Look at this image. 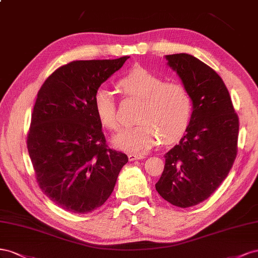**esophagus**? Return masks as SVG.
Listing matches in <instances>:
<instances>
[{
    "instance_id": "obj_1",
    "label": "esophagus",
    "mask_w": 258,
    "mask_h": 258,
    "mask_svg": "<svg viewBox=\"0 0 258 258\" xmlns=\"http://www.w3.org/2000/svg\"><path fill=\"white\" fill-rule=\"evenodd\" d=\"M144 154H138V153H131L128 154V160L130 161H136V160H141L144 159Z\"/></svg>"
}]
</instances>
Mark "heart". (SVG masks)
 I'll use <instances>...</instances> for the list:
<instances>
[{"label": "heart", "instance_id": "1", "mask_svg": "<svg viewBox=\"0 0 258 258\" xmlns=\"http://www.w3.org/2000/svg\"><path fill=\"white\" fill-rule=\"evenodd\" d=\"M117 87L127 96L143 99L135 126L122 128L112 143L126 152H144L159 142L171 143L186 131L192 102L187 88L177 82H164L161 77L143 67L134 68L123 76ZM93 107L99 123L109 131L119 128L114 94L106 86L94 93Z\"/></svg>", "mask_w": 258, "mask_h": 258}]
</instances>
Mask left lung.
Instances as JSON below:
<instances>
[{
    "label": "left lung",
    "mask_w": 258,
    "mask_h": 258,
    "mask_svg": "<svg viewBox=\"0 0 258 258\" xmlns=\"http://www.w3.org/2000/svg\"><path fill=\"white\" fill-rule=\"evenodd\" d=\"M192 101L186 134L164 154L156 189L175 207L203 202L224 181L237 157L239 119L227 87L208 64L189 54L166 55Z\"/></svg>",
    "instance_id": "1"
}]
</instances>
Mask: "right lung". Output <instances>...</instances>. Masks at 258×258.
<instances>
[{
  "instance_id": "add662e5",
  "label": "right lung",
  "mask_w": 258,
  "mask_h": 258,
  "mask_svg": "<svg viewBox=\"0 0 258 258\" xmlns=\"http://www.w3.org/2000/svg\"><path fill=\"white\" fill-rule=\"evenodd\" d=\"M128 58L72 61L38 93L28 152L44 195L66 211L84 214L101 207L127 163L126 154L107 146L93 97Z\"/></svg>"
}]
</instances>
